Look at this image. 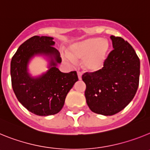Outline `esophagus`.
Instances as JSON below:
<instances>
[{"label": "esophagus", "mask_w": 150, "mask_h": 150, "mask_svg": "<svg viewBox=\"0 0 150 150\" xmlns=\"http://www.w3.org/2000/svg\"><path fill=\"white\" fill-rule=\"evenodd\" d=\"M77 76L79 79H82V73L80 71H77Z\"/></svg>", "instance_id": "34e87169"}]
</instances>
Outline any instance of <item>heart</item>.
I'll return each mask as SVG.
<instances>
[{"instance_id": "1", "label": "heart", "mask_w": 150, "mask_h": 150, "mask_svg": "<svg viewBox=\"0 0 150 150\" xmlns=\"http://www.w3.org/2000/svg\"><path fill=\"white\" fill-rule=\"evenodd\" d=\"M110 44L107 40L99 38H89L71 47L70 56L67 59L74 62L76 59H85V67L91 71L103 68L109 53Z\"/></svg>"}]
</instances>
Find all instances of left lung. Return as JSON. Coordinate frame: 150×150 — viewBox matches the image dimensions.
<instances>
[{
  "label": "left lung",
  "instance_id": "1",
  "mask_svg": "<svg viewBox=\"0 0 150 150\" xmlns=\"http://www.w3.org/2000/svg\"><path fill=\"white\" fill-rule=\"evenodd\" d=\"M110 38L113 50L103 68L82 76L88 107L104 116L116 114L132 101L140 77V59L133 47L120 37L111 35Z\"/></svg>",
  "mask_w": 150,
  "mask_h": 150
}]
</instances>
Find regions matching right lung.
Returning <instances> with one entry per match:
<instances>
[{"label": "right lung", "mask_w": 150, "mask_h": 150, "mask_svg": "<svg viewBox=\"0 0 150 150\" xmlns=\"http://www.w3.org/2000/svg\"><path fill=\"white\" fill-rule=\"evenodd\" d=\"M52 39L46 36L29 38L18 47L10 64L12 87L17 99L28 110L38 116L58 113L68 91L78 80L76 71L61 72L53 60L50 70L40 78H31L27 73V62L37 54L52 56L57 63L62 62L59 51L52 46L55 44Z\"/></svg>", "instance_id": "1"}]
</instances>
